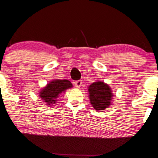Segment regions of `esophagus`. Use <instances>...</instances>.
<instances>
[{"instance_id":"34e87169","label":"esophagus","mask_w":158,"mask_h":158,"mask_svg":"<svg viewBox=\"0 0 158 158\" xmlns=\"http://www.w3.org/2000/svg\"><path fill=\"white\" fill-rule=\"evenodd\" d=\"M74 84H75V86H76L77 88H78V89L80 88L82 84V80H78V81H75Z\"/></svg>"}]
</instances>
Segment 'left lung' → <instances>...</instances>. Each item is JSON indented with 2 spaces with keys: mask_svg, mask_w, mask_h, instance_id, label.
I'll use <instances>...</instances> for the list:
<instances>
[{
  "mask_svg": "<svg viewBox=\"0 0 158 158\" xmlns=\"http://www.w3.org/2000/svg\"><path fill=\"white\" fill-rule=\"evenodd\" d=\"M88 89L90 103L95 110L102 112L110 106L113 95L112 91L107 84L97 81L91 84Z\"/></svg>",
  "mask_w": 158,
  "mask_h": 158,
  "instance_id": "8db88e82",
  "label": "left lung"
}]
</instances>
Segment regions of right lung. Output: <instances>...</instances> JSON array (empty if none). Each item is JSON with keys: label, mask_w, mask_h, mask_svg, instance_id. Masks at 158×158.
I'll use <instances>...</instances> for the list:
<instances>
[{"label": "right lung", "mask_w": 158, "mask_h": 158, "mask_svg": "<svg viewBox=\"0 0 158 158\" xmlns=\"http://www.w3.org/2000/svg\"><path fill=\"white\" fill-rule=\"evenodd\" d=\"M72 84L66 79H55L51 81L45 87L39 92V97L48 105H53L56 103L59 94L68 89L72 88Z\"/></svg>", "instance_id": "add662e5"}]
</instances>
